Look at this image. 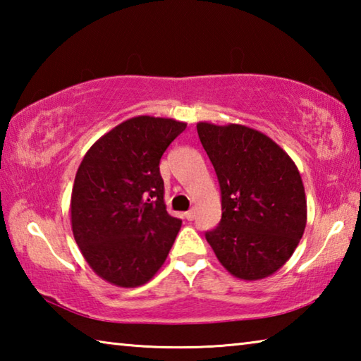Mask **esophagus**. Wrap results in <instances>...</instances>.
Here are the masks:
<instances>
[{
    "label": "esophagus",
    "instance_id": "obj_1",
    "mask_svg": "<svg viewBox=\"0 0 361 361\" xmlns=\"http://www.w3.org/2000/svg\"><path fill=\"white\" fill-rule=\"evenodd\" d=\"M185 216H186V219H188V221H192V219L195 218V210L192 209V210H189V212H186V213H185Z\"/></svg>",
    "mask_w": 361,
    "mask_h": 361
}]
</instances>
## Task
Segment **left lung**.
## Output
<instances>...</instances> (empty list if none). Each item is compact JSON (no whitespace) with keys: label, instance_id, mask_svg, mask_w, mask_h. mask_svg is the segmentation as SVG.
Masks as SVG:
<instances>
[{"label":"left lung","instance_id":"1","mask_svg":"<svg viewBox=\"0 0 361 361\" xmlns=\"http://www.w3.org/2000/svg\"><path fill=\"white\" fill-rule=\"evenodd\" d=\"M197 133L221 188V221L205 232L207 242L234 277L272 276L295 253L307 223L296 164L247 126L199 122Z\"/></svg>","mask_w":361,"mask_h":361}]
</instances>
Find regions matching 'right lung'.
Returning <instances> with one entry per match:
<instances>
[{"mask_svg": "<svg viewBox=\"0 0 361 361\" xmlns=\"http://www.w3.org/2000/svg\"><path fill=\"white\" fill-rule=\"evenodd\" d=\"M186 122L137 116L85 152L71 191V229L97 276L135 288L166 262L181 219L169 215L159 162Z\"/></svg>", "mask_w": 361, "mask_h": 361, "instance_id": "1", "label": "right lung"}]
</instances>
